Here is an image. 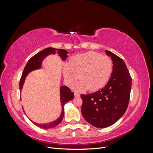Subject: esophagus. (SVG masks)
<instances>
[{
    "instance_id": "34e87169",
    "label": "esophagus",
    "mask_w": 153,
    "mask_h": 153,
    "mask_svg": "<svg viewBox=\"0 0 153 153\" xmlns=\"http://www.w3.org/2000/svg\"><path fill=\"white\" fill-rule=\"evenodd\" d=\"M74 96H75V97H79L80 94L78 93H76V92H75V93H74Z\"/></svg>"
}]
</instances>
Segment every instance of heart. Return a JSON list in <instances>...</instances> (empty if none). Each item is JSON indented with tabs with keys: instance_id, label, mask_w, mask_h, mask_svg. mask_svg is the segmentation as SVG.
Listing matches in <instances>:
<instances>
[{
	"instance_id": "heart-1",
	"label": "heart",
	"mask_w": 153,
	"mask_h": 153,
	"mask_svg": "<svg viewBox=\"0 0 153 153\" xmlns=\"http://www.w3.org/2000/svg\"><path fill=\"white\" fill-rule=\"evenodd\" d=\"M112 62L106 55L88 52L71 57L63 67L64 81L69 85L77 79L81 80L74 86L78 91L99 90L108 82L112 72Z\"/></svg>"
}]
</instances>
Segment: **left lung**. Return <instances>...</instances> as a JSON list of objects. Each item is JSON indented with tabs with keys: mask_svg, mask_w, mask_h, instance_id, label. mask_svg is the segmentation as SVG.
<instances>
[{
	"mask_svg": "<svg viewBox=\"0 0 153 153\" xmlns=\"http://www.w3.org/2000/svg\"><path fill=\"white\" fill-rule=\"evenodd\" d=\"M105 52L113 64L108 83L94 93L81 95L83 117L96 128L110 126L123 116L128 108L131 89V78L123 60L108 50Z\"/></svg>",
	"mask_w": 153,
	"mask_h": 153,
	"instance_id": "8db88e82",
	"label": "left lung"
}]
</instances>
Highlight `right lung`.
I'll use <instances>...</instances> for the list:
<instances>
[{
  "label": "right lung",
  "mask_w": 153,
  "mask_h": 153,
  "mask_svg": "<svg viewBox=\"0 0 153 153\" xmlns=\"http://www.w3.org/2000/svg\"><path fill=\"white\" fill-rule=\"evenodd\" d=\"M56 53L59 55V56H60L62 61H65L66 59L68 57V51L63 49H56L54 48L50 47L40 51L39 52L37 53L36 55H34L33 57H32L29 60V61L27 62V64L24 68V71H23L22 75L20 78V92H22L23 85L24 84L25 78L28 75V74L32 71L41 69V66H42V62L43 61V60L47 57L48 55L51 54H55ZM73 98H74L73 92H72L69 89L67 86L62 85L61 87H60V100H61V106H62V110H61V115H60V116L56 120H55V121L50 122L49 123H46V124H38L35 122H33L32 120L30 119V121L33 123L36 126L41 128H45V129L52 128L57 126V125L62 121V120L64 117V105H65L68 101L73 100Z\"/></svg>",
  "instance_id": "right-lung-1"
}]
</instances>
